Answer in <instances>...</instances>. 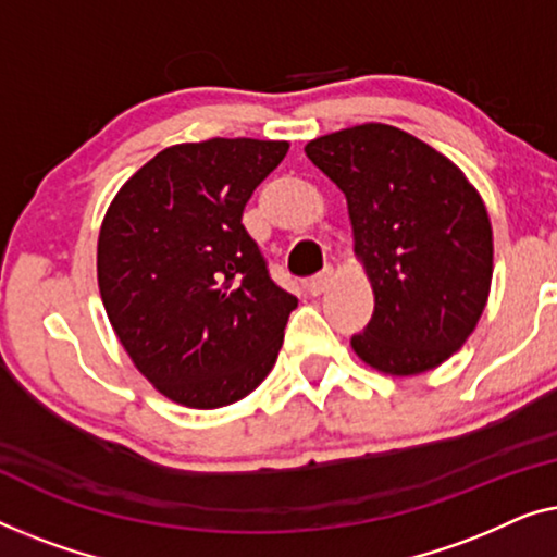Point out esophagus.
<instances>
[{
  "mask_svg": "<svg viewBox=\"0 0 557 557\" xmlns=\"http://www.w3.org/2000/svg\"><path fill=\"white\" fill-rule=\"evenodd\" d=\"M331 280H333V268H325L323 272H318L315 277H310L308 285H305V287H308L310 295H323L327 285H331Z\"/></svg>",
  "mask_w": 557,
  "mask_h": 557,
  "instance_id": "esophagus-1",
  "label": "esophagus"
}]
</instances>
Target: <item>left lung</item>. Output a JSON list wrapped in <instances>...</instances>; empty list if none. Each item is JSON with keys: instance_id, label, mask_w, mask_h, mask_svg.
Wrapping results in <instances>:
<instances>
[{"instance_id": "obj_1", "label": "left lung", "mask_w": 557, "mask_h": 557, "mask_svg": "<svg viewBox=\"0 0 557 557\" xmlns=\"http://www.w3.org/2000/svg\"><path fill=\"white\" fill-rule=\"evenodd\" d=\"M305 153L346 194L375 295L371 323L350 346L383 373L432 371L465 346L487 305L482 197L446 156L394 125H354L310 140Z\"/></svg>"}]
</instances>
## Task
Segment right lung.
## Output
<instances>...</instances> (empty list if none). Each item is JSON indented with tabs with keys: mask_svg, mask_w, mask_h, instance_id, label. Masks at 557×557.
Here are the masks:
<instances>
[{
	"mask_svg": "<svg viewBox=\"0 0 557 557\" xmlns=\"http://www.w3.org/2000/svg\"><path fill=\"white\" fill-rule=\"evenodd\" d=\"M287 140L163 148L121 186L98 237V287L125 354L189 409L230 406L275 366L297 297L242 224Z\"/></svg>",
	"mask_w": 557,
	"mask_h": 557,
	"instance_id": "add662e5",
	"label": "right lung"
}]
</instances>
